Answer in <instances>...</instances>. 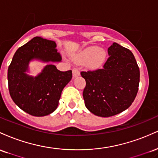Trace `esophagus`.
Wrapping results in <instances>:
<instances>
[{
    "label": "esophagus",
    "mask_w": 158,
    "mask_h": 158,
    "mask_svg": "<svg viewBox=\"0 0 158 158\" xmlns=\"http://www.w3.org/2000/svg\"><path fill=\"white\" fill-rule=\"evenodd\" d=\"M79 75H80V73H79V70H78V68H73V77H77Z\"/></svg>",
    "instance_id": "obj_1"
}]
</instances>
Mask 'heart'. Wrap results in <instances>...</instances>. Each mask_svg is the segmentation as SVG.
<instances>
[{"mask_svg":"<svg viewBox=\"0 0 158 158\" xmlns=\"http://www.w3.org/2000/svg\"><path fill=\"white\" fill-rule=\"evenodd\" d=\"M106 59V52L104 49L91 46L84 49L75 57L79 63L86 62L89 68L95 69L104 64Z\"/></svg>","mask_w":158,"mask_h":158,"instance_id":"heart-1","label":"heart"}]
</instances>
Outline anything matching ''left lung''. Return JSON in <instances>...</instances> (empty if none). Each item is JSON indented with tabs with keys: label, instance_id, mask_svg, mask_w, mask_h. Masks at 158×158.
I'll return each mask as SVG.
<instances>
[{
	"label": "left lung",
	"instance_id": "1",
	"mask_svg": "<svg viewBox=\"0 0 158 158\" xmlns=\"http://www.w3.org/2000/svg\"><path fill=\"white\" fill-rule=\"evenodd\" d=\"M102 69L81 71L86 81L83 98L86 108L102 117L118 114L135 100L139 82V69L131 51L114 42Z\"/></svg>",
	"mask_w": 158,
	"mask_h": 158
}]
</instances>
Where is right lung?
I'll use <instances>...</instances> for the list:
<instances>
[{
  "label": "right lung",
  "mask_w": 158,
  "mask_h": 158,
  "mask_svg": "<svg viewBox=\"0 0 158 158\" xmlns=\"http://www.w3.org/2000/svg\"><path fill=\"white\" fill-rule=\"evenodd\" d=\"M54 41L36 36L19 48L8 68L9 91L18 106L35 117H43L56 109L65 85L71 80L72 70L60 71L53 64L45 67L35 78L27 75L29 61H60L61 56Z\"/></svg>",
  "instance_id": "add662e5"
}]
</instances>
